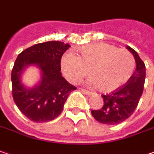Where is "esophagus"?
<instances>
[{"label": "esophagus", "mask_w": 154, "mask_h": 154, "mask_svg": "<svg viewBox=\"0 0 154 154\" xmlns=\"http://www.w3.org/2000/svg\"><path fill=\"white\" fill-rule=\"evenodd\" d=\"M82 91L84 92V94H86L87 96H91V95H93L94 93L92 92V91H90V90H85V89H82Z\"/></svg>", "instance_id": "esophagus-1"}]
</instances>
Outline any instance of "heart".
<instances>
[{
    "label": "heart",
    "mask_w": 154,
    "mask_h": 154,
    "mask_svg": "<svg viewBox=\"0 0 154 154\" xmlns=\"http://www.w3.org/2000/svg\"><path fill=\"white\" fill-rule=\"evenodd\" d=\"M135 62L130 52L108 43H91L79 48V56L66 52L61 58V69L66 78L77 84L90 74L91 84L103 92H111L132 77Z\"/></svg>",
    "instance_id": "heart-1"
}]
</instances>
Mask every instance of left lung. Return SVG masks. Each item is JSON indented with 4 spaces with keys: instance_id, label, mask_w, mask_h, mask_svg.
<instances>
[{
    "instance_id": "obj_1",
    "label": "left lung",
    "mask_w": 154,
    "mask_h": 154,
    "mask_svg": "<svg viewBox=\"0 0 154 154\" xmlns=\"http://www.w3.org/2000/svg\"><path fill=\"white\" fill-rule=\"evenodd\" d=\"M134 55L136 69L127 84L112 93L103 95V106L97 110H91V114L97 122L107 125H116L124 122L135 110L142 95L146 78V66L138 53L127 46Z\"/></svg>"
}]
</instances>
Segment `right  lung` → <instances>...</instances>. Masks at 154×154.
Listing matches in <instances>:
<instances>
[{
	"label": "right lung",
	"instance_id": "add662e5",
	"mask_svg": "<svg viewBox=\"0 0 154 154\" xmlns=\"http://www.w3.org/2000/svg\"><path fill=\"white\" fill-rule=\"evenodd\" d=\"M70 47L64 42L48 41L36 44L18 55L11 74L13 98L31 121L46 122L57 118L70 92L77 90L60 72L61 57ZM29 65H36L42 71L40 84L30 89L20 81L23 70Z\"/></svg>",
	"mask_w": 154,
	"mask_h": 154
}]
</instances>
